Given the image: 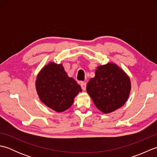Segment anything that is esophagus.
<instances>
[{"instance_id":"obj_1","label":"esophagus","mask_w":157,"mask_h":157,"mask_svg":"<svg viewBox=\"0 0 157 157\" xmlns=\"http://www.w3.org/2000/svg\"><path fill=\"white\" fill-rule=\"evenodd\" d=\"M80 86H81L82 89L83 90L85 91L86 89V82H81Z\"/></svg>"}]
</instances>
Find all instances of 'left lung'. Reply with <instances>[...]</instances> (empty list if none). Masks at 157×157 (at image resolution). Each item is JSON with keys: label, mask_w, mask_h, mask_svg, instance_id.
Instances as JSON below:
<instances>
[{"label": "left lung", "mask_w": 157, "mask_h": 157, "mask_svg": "<svg viewBox=\"0 0 157 157\" xmlns=\"http://www.w3.org/2000/svg\"><path fill=\"white\" fill-rule=\"evenodd\" d=\"M86 90L96 107L108 113L125 104L131 84L122 69L115 64L108 63L98 67L95 77L90 79Z\"/></svg>", "instance_id": "1"}]
</instances>
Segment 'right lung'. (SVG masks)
Returning <instances> with one entry per match:
<instances>
[{"mask_svg": "<svg viewBox=\"0 0 157 157\" xmlns=\"http://www.w3.org/2000/svg\"><path fill=\"white\" fill-rule=\"evenodd\" d=\"M36 86L42 102L56 112L69 109L75 96L82 91L80 86L67 75L62 65L55 63H50L42 69Z\"/></svg>", "mask_w": 157, "mask_h": 157, "instance_id": "obj_1", "label": "right lung"}]
</instances>
